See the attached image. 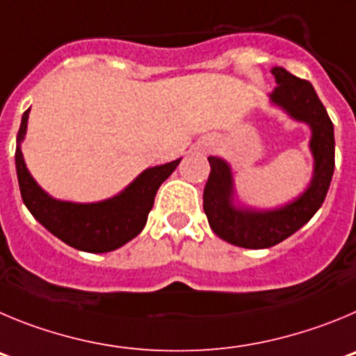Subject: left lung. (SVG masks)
Listing matches in <instances>:
<instances>
[{
    "label": "left lung",
    "instance_id": "obj_1",
    "mask_svg": "<svg viewBox=\"0 0 356 356\" xmlns=\"http://www.w3.org/2000/svg\"><path fill=\"white\" fill-rule=\"evenodd\" d=\"M271 72L278 83L271 94L273 102L291 117L312 127L310 149L316 159V170L309 190L293 204L270 213H252L230 206L232 177L229 166L222 159L211 156V172L204 188V213L218 238L241 248H270L302 229L325 202L334 175V124L314 86L282 67H275Z\"/></svg>",
    "mask_w": 356,
    "mask_h": 356
}]
</instances>
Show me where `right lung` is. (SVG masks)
<instances>
[{
  "label": "right lung",
  "mask_w": 356,
  "mask_h": 356,
  "mask_svg": "<svg viewBox=\"0 0 356 356\" xmlns=\"http://www.w3.org/2000/svg\"><path fill=\"white\" fill-rule=\"evenodd\" d=\"M28 111L22 113L17 133L15 168L22 202L30 213L63 243L90 254L111 252L136 238L145 227L159 186L170 177L181 159L149 168L126 191L110 200L99 204L54 200L38 188L22 159L21 140L26 133Z\"/></svg>",
  "instance_id": "obj_1"
}]
</instances>
